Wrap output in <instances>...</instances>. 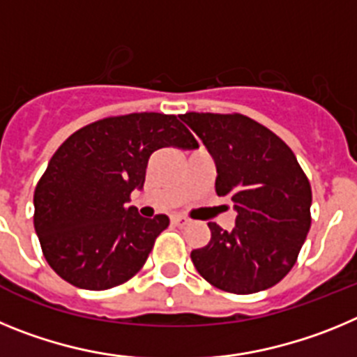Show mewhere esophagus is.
<instances>
[{
    "label": "esophagus",
    "instance_id": "obj_1",
    "mask_svg": "<svg viewBox=\"0 0 357 357\" xmlns=\"http://www.w3.org/2000/svg\"><path fill=\"white\" fill-rule=\"evenodd\" d=\"M172 223H173V225L184 227V225H188L189 220H188V218H184V216H172Z\"/></svg>",
    "mask_w": 357,
    "mask_h": 357
}]
</instances>
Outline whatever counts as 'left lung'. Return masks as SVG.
I'll list each match as a JSON object with an SVG mask.
<instances>
[{
	"label": "left lung",
	"instance_id": "1",
	"mask_svg": "<svg viewBox=\"0 0 357 357\" xmlns=\"http://www.w3.org/2000/svg\"><path fill=\"white\" fill-rule=\"evenodd\" d=\"M216 164V193L234 202V229L209 223L211 241L191 252L218 289L248 295L272 288L296 263L311 227V185L291 148L243 114L181 116Z\"/></svg>",
	"mask_w": 357,
	"mask_h": 357
}]
</instances>
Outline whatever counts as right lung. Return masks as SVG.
Here are the masks:
<instances>
[{"instance_id":"1","label":"right lung","mask_w":357,"mask_h":357,"mask_svg":"<svg viewBox=\"0 0 357 357\" xmlns=\"http://www.w3.org/2000/svg\"><path fill=\"white\" fill-rule=\"evenodd\" d=\"M198 148L176 116L134 112L85 125L53 153L33 193V227L50 266L82 289L127 282L146 263L166 214L128 207L160 148Z\"/></svg>"}]
</instances>
